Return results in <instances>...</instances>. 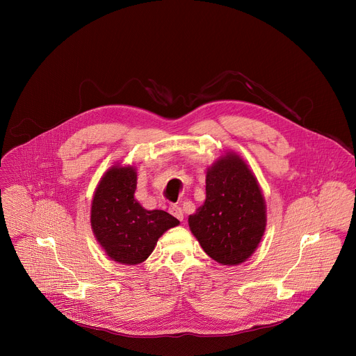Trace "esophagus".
<instances>
[{
    "mask_svg": "<svg viewBox=\"0 0 356 356\" xmlns=\"http://www.w3.org/2000/svg\"><path fill=\"white\" fill-rule=\"evenodd\" d=\"M169 213H170L173 217H176L177 220H180V221H183V218H184L183 210H181V207H179V206H170Z\"/></svg>",
    "mask_w": 356,
    "mask_h": 356,
    "instance_id": "34e87169",
    "label": "esophagus"
}]
</instances>
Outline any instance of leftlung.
Instances as JSON below:
<instances>
[{"mask_svg":"<svg viewBox=\"0 0 356 356\" xmlns=\"http://www.w3.org/2000/svg\"><path fill=\"white\" fill-rule=\"evenodd\" d=\"M188 227L216 262L248 261L266 229V202L258 179L236 152L221 155L206 175V201L188 216Z\"/></svg>","mask_w":356,"mask_h":356,"instance_id":"obj_1","label":"left lung"}]
</instances>
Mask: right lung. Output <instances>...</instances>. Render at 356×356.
<instances>
[{"label": "right lung", "instance_id": "add662e5", "mask_svg": "<svg viewBox=\"0 0 356 356\" xmlns=\"http://www.w3.org/2000/svg\"><path fill=\"white\" fill-rule=\"evenodd\" d=\"M136 166L113 165L98 181L90 210L92 234L108 258L139 265L154 252L158 239L180 221L163 210H145L135 200Z\"/></svg>", "mask_w": 356, "mask_h": 356}]
</instances>
